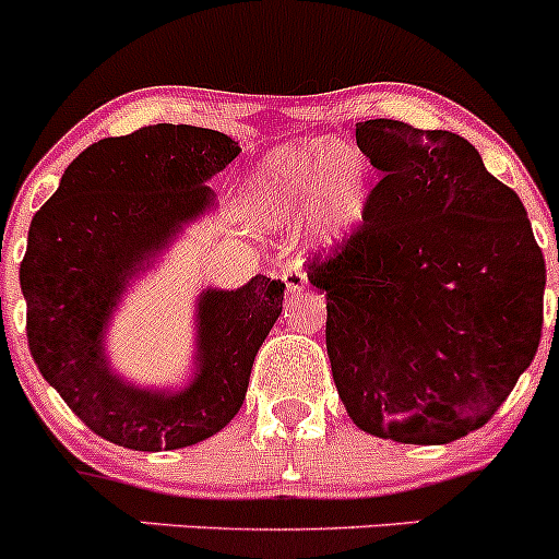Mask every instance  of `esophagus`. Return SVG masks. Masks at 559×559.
Listing matches in <instances>:
<instances>
[{
    "label": "esophagus",
    "instance_id": "1",
    "mask_svg": "<svg viewBox=\"0 0 559 559\" xmlns=\"http://www.w3.org/2000/svg\"><path fill=\"white\" fill-rule=\"evenodd\" d=\"M284 284H286V292H289V295H297V292L306 289V284H308L306 267H302L300 262H292L289 267L284 270Z\"/></svg>",
    "mask_w": 559,
    "mask_h": 559
}]
</instances>
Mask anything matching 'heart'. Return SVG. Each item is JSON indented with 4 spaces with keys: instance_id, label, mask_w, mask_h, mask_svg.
Returning a JSON list of instances; mask_svg holds the SVG:
<instances>
[{
    "instance_id": "1",
    "label": "heart",
    "mask_w": 559,
    "mask_h": 559,
    "mask_svg": "<svg viewBox=\"0 0 559 559\" xmlns=\"http://www.w3.org/2000/svg\"><path fill=\"white\" fill-rule=\"evenodd\" d=\"M368 167L343 145H289L259 167L251 205L264 227H286L313 202L311 235L319 246L346 240L362 224Z\"/></svg>"
}]
</instances>
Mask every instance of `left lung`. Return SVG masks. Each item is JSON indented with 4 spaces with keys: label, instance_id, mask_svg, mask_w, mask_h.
<instances>
[{
    "label": "left lung",
    "instance_id": "8db88e82",
    "mask_svg": "<svg viewBox=\"0 0 559 559\" xmlns=\"http://www.w3.org/2000/svg\"><path fill=\"white\" fill-rule=\"evenodd\" d=\"M362 224L308 262L332 379L359 430L436 447L478 430L538 352L544 253L514 189L465 138L373 118Z\"/></svg>",
    "mask_w": 559,
    "mask_h": 559
}]
</instances>
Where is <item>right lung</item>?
Instances as JSON below:
<instances>
[{"label":"right lung","instance_id":"obj_1","mask_svg":"<svg viewBox=\"0 0 559 559\" xmlns=\"http://www.w3.org/2000/svg\"><path fill=\"white\" fill-rule=\"evenodd\" d=\"M240 154L233 138L154 123L88 145L35 213L21 292L39 373L78 419L134 452L216 436L246 400L253 357L281 316L286 286L257 275L197 300V373L180 392L132 386L105 357V326L127 278L213 205L205 186Z\"/></svg>","mask_w":559,"mask_h":559}]
</instances>
